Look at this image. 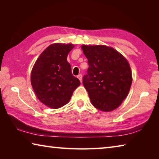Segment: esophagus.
<instances>
[{
  "instance_id": "esophagus-1",
  "label": "esophagus",
  "mask_w": 159,
  "mask_h": 159,
  "mask_svg": "<svg viewBox=\"0 0 159 159\" xmlns=\"http://www.w3.org/2000/svg\"><path fill=\"white\" fill-rule=\"evenodd\" d=\"M78 79H79V80H80V83H82V75L81 74H79V75H78Z\"/></svg>"
}]
</instances>
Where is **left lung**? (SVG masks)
<instances>
[{"label":"left lung","mask_w":159,"mask_h":159,"mask_svg":"<svg viewBox=\"0 0 159 159\" xmlns=\"http://www.w3.org/2000/svg\"><path fill=\"white\" fill-rule=\"evenodd\" d=\"M88 59L83 83L95 108L112 111L127 97L132 83L130 66L122 55L105 45H82Z\"/></svg>","instance_id":"obj_1"}]
</instances>
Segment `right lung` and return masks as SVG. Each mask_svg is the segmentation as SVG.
Here are the masks:
<instances>
[{"label":"right lung","instance_id":"obj_1","mask_svg":"<svg viewBox=\"0 0 159 159\" xmlns=\"http://www.w3.org/2000/svg\"><path fill=\"white\" fill-rule=\"evenodd\" d=\"M72 44L50 45L38 58L31 75L32 87L42 103L52 109L67 104L80 83L71 73L67 55Z\"/></svg>","mask_w":159,"mask_h":159}]
</instances>
